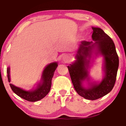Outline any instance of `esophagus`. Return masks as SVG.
<instances>
[{"label": "esophagus", "instance_id": "obj_1", "mask_svg": "<svg viewBox=\"0 0 126 126\" xmlns=\"http://www.w3.org/2000/svg\"><path fill=\"white\" fill-rule=\"evenodd\" d=\"M63 61L65 63L68 62L69 61V58L68 57V56L67 55H63Z\"/></svg>", "mask_w": 126, "mask_h": 126}]
</instances>
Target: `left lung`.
<instances>
[{
  "label": "left lung",
  "instance_id": "left-lung-1",
  "mask_svg": "<svg viewBox=\"0 0 126 126\" xmlns=\"http://www.w3.org/2000/svg\"><path fill=\"white\" fill-rule=\"evenodd\" d=\"M92 37L95 42L81 41L76 55V61L67 67L76 92L84 98L95 100L106 95L113 88L119 66V58L111 38L101 28L92 27ZM94 49L96 51V55L99 53L104 56L105 76L99 83H92L89 88H85L82 82L87 78L89 79L88 64Z\"/></svg>",
  "mask_w": 126,
  "mask_h": 126
}]
</instances>
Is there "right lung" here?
I'll return each mask as SVG.
<instances>
[{"instance_id":"right-lung-1","label":"right lung","mask_w":126,"mask_h":126,"mask_svg":"<svg viewBox=\"0 0 126 126\" xmlns=\"http://www.w3.org/2000/svg\"><path fill=\"white\" fill-rule=\"evenodd\" d=\"M57 67L58 63L57 62L51 63L47 65L43 71L41 82L38 84L36 89L33 91H27L22 89L21 88L17 87L12 84H9V85L12 91L21 98L30 102L39 101L44 98L50 92L51 87L52 78ZM7 73L8 82H10L9 67L7 68Z\"/></svg>"}]
</instances>
